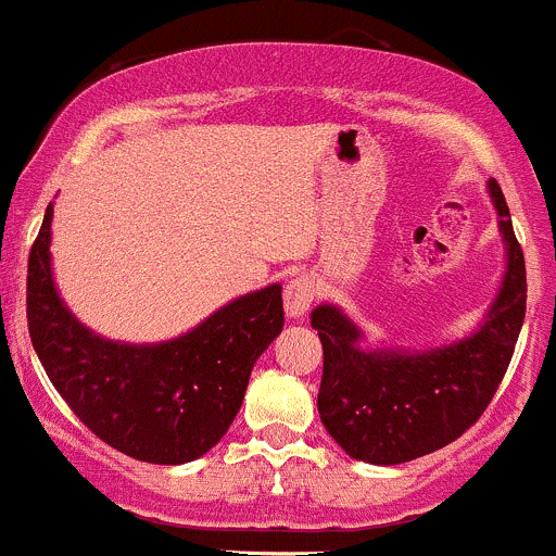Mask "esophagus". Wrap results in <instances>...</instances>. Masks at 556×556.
Listing matches in <instances>:
<instances>
[{"label": "esophagus", "instance_id": "1", "mask_svg": "<svg viewBox=\"0 0 556 556\" xmlns=\"http://www.w3.org/2000/svg\"><path fill=\"white\" fill-rule=\"evenodd\" d=\"M314 303V282L301 274V277H293L288 285H285V312L290 317L298 319L308 312V306Z\"/></svg>", "mask_w": 556, "mask_h": 556}]
</instances>
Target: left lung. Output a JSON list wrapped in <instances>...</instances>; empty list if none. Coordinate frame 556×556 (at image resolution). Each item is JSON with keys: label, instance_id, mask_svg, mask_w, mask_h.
Instances as JSON below:
<instances>
[{"label": "left lung", "instance_id": "left-lung-1", "mask_svg": "<svg viewBox=\"0 0 556 556\" xmlns=\"http://www.w3.org/2000/svg\"><path fill=\"white\" fill-rule=\"evenodd\" d=\"M506 244V271L482 325L431 349H362L365 332L332 303L312 312L325 367L317 407L327 434L356 460L396 466L458 440L504 381L525 319V255L504 191L488 180Z\"/></svg>", "mask_w": 556, "mask_h": 556}]
</instances>
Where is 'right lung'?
Wrapping results in <instances>:
<instances>
[{
    "label": "right lung",
    "instance_id": "right-lung-1",
    "mask_svg": "<svg viewBox=\"0 0 556 556\" xmlns=\"http://www.w3.org/2000/svg\"><path fill=\"white\" fill-rule=\"evenodd\" d=\"M52 204L28 255L26 317L47 378L81 424L146 464L178 466L220 442L250 372L282 332V285L233 298L173 341H109L81 325L52 279Z\"/></svg>",
    "mask_w": 556,
    "mask_h": 556
}]
</instances>
